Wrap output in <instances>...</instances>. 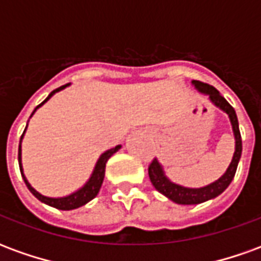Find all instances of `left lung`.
Instances as JSON below:
<instances>
[{"label": "left lung", "instance_id": "obj_1", "mask_svg": "<svg viewBox=\"0 0 261 261\" xmlns=\"http://www.w3.org/2000/svg\"><path fill=\"white\" fill-rule=\"evenodd\" d=\"M193 85L202 93L210 95L211 102L229 116L230 124H232V128H233V136H235V153H233V158H232L229 168L226 169L224 175L221 176L217 181H214V183L205 187H200V189H189V187L179 186L173 181H170L165 176L164 169L159 165L158 161L153 159L148 166V175H149V179H151V183L153 185V187L159 193H162L164 196L168 197L169 200L175 201L176 204H183V205L200 204V202L207 201V200H211V198H215L217 196H219L230 185V181H232L236 173V168H238V164H239V159H241L242 155V137L235 109L226 102V99L224 96H221V93L214 86L204 84L201 81H193Z\"/></svg>", "mask_w": 261, "mask_h": 261}]
</instances>
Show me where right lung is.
<instances>
[{
  "label": "right lung",
  "instance_id": "right-lung-1",
  "mask_svg": "<svg viewBox=\"0 0 261 261\" xmlns=\"http://www.w3.org/2000/svg\"><path fill=\"white\" fill-rule=\"evenodd\" d=\"M68 85L69 84H67V85H63V86H60V88H57V89H54V91L51 92V93H50V95H48V96L46 97V99H44V100H43V102L40 103L36 109H35V110H33V113H35V112H36L37 109L40 108L42 105H44V103L47 102L48 99L53 96L56 92L64 89L65 86H68ZM23 133H25V131H23ZM22 138H23V134H22V137H20V141H22ZM119 149H120V145H117V147H114L112 148V149L106 151V152H103L102 155H100V158L97 159L96 166H95V169H93V173H92L91 179L86 181L85 186L81 187L80 190H76V192L72 193V194H69V196L60 197V198H51V197L43 196V194H40L39 192H36V190L29 185V181L26 180L25 175H23V170H22V164H20V142H19V151H18V161H19L20 173H22V177H23V180H25L26 186H28V189L31 190L32 194L36 197L37 200H40V201L44 202V204H47V205H50V207L59 208V210H64V211H69V210H75V208H80L82 207V205H85L86 202H89L92 198H95V197L97 196V193H99V190H100V186H102L103 179H105L106 162H108V159L110 158L114 152H117Z\"/></svg>",
  "mask_w": 261,
  "mask_h": 261
}]
</instances>
